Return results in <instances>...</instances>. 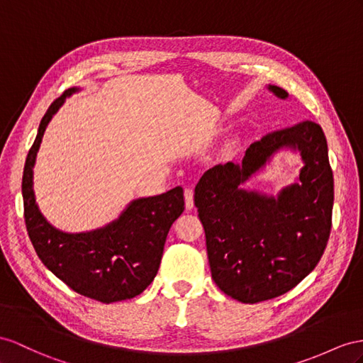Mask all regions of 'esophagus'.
<instances>
[{
	"instance_id": "1",
	"label": "esophagus",
	"mask_w": 363,
	"mask_h": 363,
	"mask_svg": "<svg viewBox=\"0 0 363 363\" xmlns=\"http://www.w3.org/2000/svg\"><path fill=\"white\" fill-rule=\"evenodd\" d=\"M184 196H185V207L187 210H191L194 207V202H193V189H185L184 190Z\"/></svg>"
}]
</instances>
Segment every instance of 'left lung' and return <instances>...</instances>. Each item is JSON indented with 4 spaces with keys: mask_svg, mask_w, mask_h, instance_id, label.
I'll return each instance as SVG.
<instances>
[{
    "mask_svg": "<svg viewBox=\"0 0 363 363\" xmlns=\"http://www.w3.org/2000/svg\"><path fill=\"white\" fill-rule=\"evenodd\" d=\"M281 99L288 93L268 86ZM282 147L301 153L300 181L277 199L240 189ZM334 181L327 138L302 121L247 148L242 164H219L202 174L194 206L206 231L211 277L227 296L257 303L285 294L318 265L331 231Z\"/></svg>",
    "mask_w": 363,
    "mask_h": 363,
    "instance_id": "left-lung-1",
    "label": "left lung"
}]
</instances>
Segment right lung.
Returning <instances> with one entry per match:
<instances>
[{"label": "right lung", "mask_w": 363, "mask_h": 363, "mask_svg": "<svg viewBox=\"0 0 363 363\" xmlns=\"http://www.w3.org/2000/svg\"><path fill=\"white\" fill-rule=\"evenodd\" d=\"M55 99L38 128L23 173L26 228L36 255L73 291L102 303L127 301L153 282L173 222L184 211V190L133 201L111 224L89 233H64L52 227L35 202L33 165L45 127L67 96Z\"/></svg>", "instance_id": "right-lung-1"}]
</instances>
